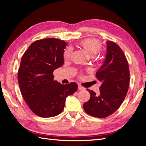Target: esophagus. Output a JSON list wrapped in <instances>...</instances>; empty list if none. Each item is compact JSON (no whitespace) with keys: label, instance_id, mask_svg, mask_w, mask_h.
Masks as SVG:
<instances>
[{"label":"esophagus","instance_id":"1","mask_svg":"<svg viewBox=\"0 0 146 146\" xmlns=\"http://www.w3.org/2000/svg\"><path fill=\"white\" fill-rule=\"evenodd\" d=\"M78 90H85V88L83 87V86L80 85H78Z\"/></svg>","mask_w":146,"mask_h":146}]
</instances>
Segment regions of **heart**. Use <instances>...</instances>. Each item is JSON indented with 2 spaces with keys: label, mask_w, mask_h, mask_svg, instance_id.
Instances as JSON below:
<instances>
[{
  "label": "heart",
  "mask_w": 146,
  "mask_h": 146,
  "mask_svg": "<svg viewBox=\"0 0 146 146\" xmlns=\"http://www.w3.org/2000/svg\"><path fill=\"white\" fill-rule=\"evenodd\" d=\"M79 46L90 56H93L98 53L102 48V43L98 40L91 38L83 40L79 43ZM70 54L71 49L70 48H67L64 51L63 57L64 59L68 60L70 58Z\"/></svg>",
  "instance_id": "b5f03b06"
}]
</instances>
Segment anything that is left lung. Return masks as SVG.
Returning <instances> with one entry per match:
<instances>
[{"label": "left lung", "mask_w": 146, "mask_h": 146, "mask_svg": "<svg viewBox=\"0 0 146 146\" xmlns=\"http://www.w3.org/2000/svg\"><path fill=\"white\" fill-rule=\"evenodd\" d=\"M107 48L104 63L96 73L102 83L100 93L96 95L87 89L90 98L83 104L86 113L98 118L109 116L120 107L127 94L130 82L129 64L122 49L113 41L107 42Z\"/></svg>", "instance_id": "left-lung-1"}]
</instances>
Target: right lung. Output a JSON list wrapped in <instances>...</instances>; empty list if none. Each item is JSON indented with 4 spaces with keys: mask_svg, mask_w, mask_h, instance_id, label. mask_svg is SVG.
<instances>
[{
    "mask_svg": "<svg viewBox=\"0 0 146 146\" xmlns=\"http://www.w3.org/2000/svg\"><path fill=\"white\" fill-rule=\"evenodd\" d=\"M66 45L56 38L37 40L21 58L17 73L21 94L33 113L41 117L60 114L66 97L78 89L75 82L62 85L53 80L54 70L64 63Z\"/></svg>",
    "mask_w": 146,
    "mask_h": 146,
    "instance_id": "1",
    "label": "right lung"
}]
</instances>
